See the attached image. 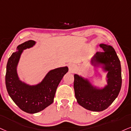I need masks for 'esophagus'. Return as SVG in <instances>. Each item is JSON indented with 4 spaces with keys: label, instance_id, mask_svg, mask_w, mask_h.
Here are the masks:
<instances>
[{
    "label": "esophagus",
    "instance_id": "34e87169",
    "mask_svg": "<svg viewBox=\"0 0 131 131\" xmlns=\"http://www.w3.org/2000/svg\"><path fill=\"white\" fill-rule=\"evenodd\" d=\"M69 71H70V72H72V73H73V72H74L76 70L77 67H76V66L75 65V64H69Z\"/></svg>",
    "mask_w": 131,
    "mask_h": 131
}]
</instances>
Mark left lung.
Here are the masks:
<instances>
[{"instance_id":"8db88e82","label":"left lung","mask_w":131,"mask_h":131,"mask_svg":"<svg viewBox=\"0 0 131 131\" xmlns=\"http://www.w3.org/2000/svg\"><path fill=\"white\" fill-rule=\"evenodd\" d=\"M103 51L96 52L90 60L94 67H101L106 75L104 88L94 86L88 80L77 74L74 75V90L77 102L89 111L100 112L106 109L116 99L122 87V69L120 61L114 48L101 43Z\"/></svg>"}]
</instances>
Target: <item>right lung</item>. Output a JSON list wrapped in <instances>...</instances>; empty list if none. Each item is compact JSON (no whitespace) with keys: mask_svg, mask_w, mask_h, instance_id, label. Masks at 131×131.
I'll list each match as a JSON object with an SVG mask.
<instances>
[{"mask_svg":"<svg viewBox=\"0 0 131 131\" xmlns=\"http://www.w3.org/2000/svg\"><path fill=\"white\" fill-rule=\"evenodd\" d=\"M35 44L36 42L29 40L17 47L16 51L8 61L5 75L6 88L9 96L21 110L28 114L40 112L52 104L56 89L69 70L67 66L50 70L42 81L35 85L22 81L17 72L20 56L24 50Z\"/></svg>","mask_w":131,"mask_h":131,"instance_id":"1","label":"right lung"}]
</instances>
